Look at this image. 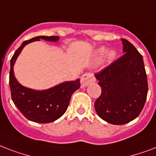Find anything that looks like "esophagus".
Instances as JSON below:
<instances>
[{
	"label": "esophagus",
	"mask_w": 156,
	"mask_h": 156,
	"mask_svg": "<svg viewBox=\"0 0 156 156\" xmlns=\"http://www.w3.org/2000/svg\"><path fill=\"white\" fill-rule=\"evenodd\" d=\"M94 80V77L92 73H84L80 78V83H81V85L83 87L88 86Z\"/></svg>",
	"instance_id": "1"
}]
</instances>
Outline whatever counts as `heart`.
<instances>
[{"mask_svg":"<svg viewBox=\"0 0 156 156\" xmlns=\"http://www.w3.org/2000/svg\"><path fill=\"white\" fill-rule=\"evenodd\" d=\"M107 51V48H105V47H100V48H98L97 49V51H96V57H97L98 58H102L106 54ZM115 56H116V54H115V51L108 52L107 55H106V61H107V62L109 63V62H112V61H114L115 58Z\"/></svg>","mask_w":156,"mask_h":156,"instance_id":"b5f03b06","label":"heart"}]
</instances>
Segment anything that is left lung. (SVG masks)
I'll list each match as a JSON object with an SVG mask.
<instances>
[{"label":"left lung","instance_id":"left-lung-1","mask_svg":"<svg viewBox=\"0 0 156 156\" xmlns=\"http://www.w3.org/2000/svg\"><path fill=\"white\" fill-rule=\"evenodd\" d=\"M124 54L95 74L102 94L94 103L98 115L112 124L136 119L147 100L148 84L142 54L121 39Z\"/></svg>","mask_w":156,"mask_h":156}]
</instances>
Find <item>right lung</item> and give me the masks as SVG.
<instances>
[{"label": "right lung", "mask_w": 156, "mask_h": 156, "mask_svg": "<svg viewBox=\"0 0 156 156\" xmlns=\"http://www.w3.org/2000/svg\"><path fill=\"white\" fill-rule=\"evenodd\" d=\"M43 39L47 41H57L58 36H40L23 42L10 60L9 87L14 105L22 114L31 121L46 124L54 122L64 114L69 105L72 94L80 86V80L66 81L46 90H33L23 86L14 74V65L22 49L26 44Z\"/></svg>", "instance_id": "add662e5"}]
</instances>
